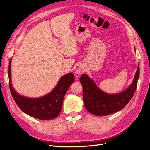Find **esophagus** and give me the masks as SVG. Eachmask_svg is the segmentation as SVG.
Listing matches in <instances>:
<instances>
[{
	"label": "esophagus",
	"instance_id": "esophagus-1",
	"mask_svg": "<svg viewBox=\"0 0 150 150\" xmlns=\"http://www.w3.org/2000/svg\"><path fill=\"white\" fill-rule=\"evenodd\" d=\"M83 72V70L81 69V68H78V69H76V73L78 74H80Z\"/></svg>",
	"mask_w": 150,
	"mask_h": 150
}]
</instances>
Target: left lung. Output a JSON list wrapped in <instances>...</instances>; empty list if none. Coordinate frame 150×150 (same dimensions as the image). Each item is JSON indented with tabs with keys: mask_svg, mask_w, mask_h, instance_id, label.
I'll return each mask as SVG.
<instances>
[{
	"mask_svg": "<svg viewBox=\"0 0 150 150\" xmlns=\"http://www.w3.org/2000/svg\"><path fill=\"white\" fill-rule=\"evenodd\" d=\"M139 75L138 66L133 83L128 88L118 94H109L99 89L88 75L83 74L79 80L83 86L86 109L96 116H107L122 110L133 96L137 88Z\"/></svg>",
	"mask_w": 150,
	"mask_h": 150,
	"instance_id": "obj_1",
	"label": "left lung"
}]
</instances>
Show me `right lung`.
Segmentation results:
<instances>
[{
	"label": "right lung",
	"mask_w": 150,
	"mask_h": 150,
	"mask_svg": "<svg viewBox=\"0 0 150 150\" xmlns=\"http://www.w3.org/2000/svg\"><path fill=\"white\" fill-rule=\"evenodd\" d=\"M11 59L8 66V84L12 96L16 103L25 114L39 120L56 118L61 112L63 100L69 86L74 81L72 72L62 76L51 93L38 98L24 97L13 89L11 83Z\"/></svg>",
	"instance_id": "add662e5"
}]
</instances>
